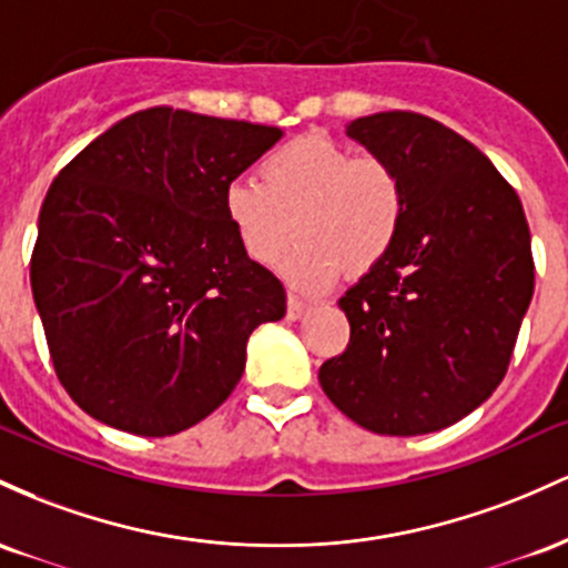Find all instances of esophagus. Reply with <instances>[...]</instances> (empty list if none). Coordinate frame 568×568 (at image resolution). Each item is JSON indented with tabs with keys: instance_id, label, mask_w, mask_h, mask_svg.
<instances>
[{
	"instance_id": "obj_1",
	"label": "esophagus",
	"mask_w": 568,
	"mask_h": 568,
	"mask_svg": "<svg viewBox=\"0 0 568 568\" xmlns=\"http://www.w3.org/2000/svg\"><path fill=\"white\" fill-rule=\"evenodd\" d=\"M308 308H311V305L305 303L303 297L292 295V292H290V297H286V316H290L292 322H295V318H303L305 314H308Z\"/></svg>"
}]
</instances>
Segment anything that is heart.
Returning <instances> with one entry per match:
<instances>
[{
  "instance_id": "obj_1",
  "label": "heart",
  "mask_w": 568,
  "mask_h": 568,
  "mask_svg": "<svg viewBox=\"0 0 568 568\" xmlns=\"http://www.w3.org/2000/svg\"><path fill=\"white\" fill-rule=\"evenodd\" d=\"M260 180L235 176L222 190V212L241 250L271 263L290 239L282 273L301 290H327L373 271L392 252L405 222V184L384 158H356L329 136H301L260 163Z\"/></svg>"
}]
</instances>
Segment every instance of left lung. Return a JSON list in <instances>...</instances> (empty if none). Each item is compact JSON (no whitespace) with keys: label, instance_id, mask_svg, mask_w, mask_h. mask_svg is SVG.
I'll list each match as a JSON object with an SVG mask.
<instances>
[{"label":"left lung","instance_id":"left-lung-1","mask_svg":"<svg viewBox=\"0 0 568 568\" xmlns=\"http://www.w3.org/2000/svg\"><path fill=\"white\" fill-rule=\"evenodd\" d=\"M346 133L394 165L405 222L392 252L337 301L352 337L318 367V384L375 435H429L505 378L534 295L528 222L496 165L426 114L375 112Z\"/></svg>","mask_w":568,"mask_h":568}]
</instances>
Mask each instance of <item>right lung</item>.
<instances>
[{
    "label": "right lung",
    "mask_w": 568,
    "mask_h": 568,
    "mask_svg": "<svg viewBox=\"0 0 568 568\" xmlns=\"http://www.w3.org/2000/svg\"><path fill=\"white\" fill-rule=\"evenodd\" d=\"M284 136L171 106L95 136L44 195L31 292L55 375L95 422L190 429L231 397L246 341L286 314L241 250L222 190Z\"/></svg>",
    "instance_id": "right-lung-1"
}]
</instances>
